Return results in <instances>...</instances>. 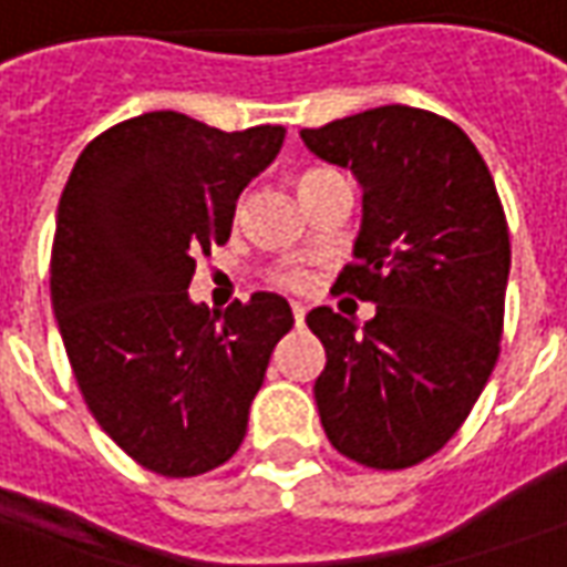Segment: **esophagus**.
<instances>
[{"instance_id": "1", "label": "esophagus", "mask_w": 567, "mask_h": 567, "mask_svg": "<svg viewBox=\"0 0 567 567\" xmlns=\"http://www.w3.org/2000/svg\"><path fill=\"white\" fill-rule=\"evenodd\" d=\"M292 321H296V327H302V323H306V306L292 302Z\"/></svg>"}]
</instances>
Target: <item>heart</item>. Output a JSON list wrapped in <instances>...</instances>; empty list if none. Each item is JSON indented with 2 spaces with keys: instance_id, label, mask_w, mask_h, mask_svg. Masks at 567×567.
Segmentation results:
<instances>
[{
  "instance_id": "1",
  "label": "heart",
  "mask_w": 567,
  "mask_h": 567,
  "mask_svg": "<svg viewBox=\"0 0 567 567\" xmlns=\"http://www.w3.org/2000/svg\"><path fill=\"white\" fill-rule=\"evenodd\" d=\"M336 172L330 169H306L302 172V178H299V190L308 194L311 187H318L327 178H333ZM271 284L280 287V290H290V292H306L315 287V271L308 268V265H299V261H287V265H280L277 271H271Z\"/></svg>"
}]
</instances>
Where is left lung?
Returning a JSON list of instances; mask_svg holds the SVG:
<instances>
[{
    "mask_svg": "<svg viewBox=\"0 0 567 567\" xmlns=\"http://www.w3.org/2000/svg\"><path fill=\"white\" fill-rule=\"evenodd\" d=\"M302 142L364 187L336 290L377 302L361 330L333 308L308 311L327 351L321 425L367 470H408L454 439L497 364L509 277L497 185L470 135L420 107H373L302 128Z\"/></svg>",
    "mask_w": 567,
    "mask_h": 567,
    "instance_id": "left-lung-1",
    "label": "left lung"
}]
</instances>
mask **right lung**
<instances>
[{"label": "right lung", "mask_w": 567, "mask_h": 567, "mask_svg": "<svg viewBox=\"0 0 567 567\" xmlns=\"http://www.w3.org/2000/svg\"><path fill=\"white\" fill-rule=\"evenodd\" d=\"M154 111L85 144L52 244V308L97 425L138 466L194 478L228 463L271 351L290 333L284 296L221 315L187 299L200 252L228 244L237 197L284 144Z\"/></svg>", "instance_id": "add662e5"}]
</instances>
